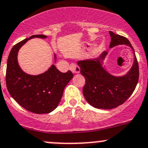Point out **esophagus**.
I'll use <instances>...</instances> for the list:
<instances>
[{"label": "esophagus", "instance_id": "obj_1", "mask_svg": "<svg viewBox=\"0 0 148 148\" xmlns=\"http://www.w3.org/2000/svg\"><path fill=\"white\" fill-rule=\"evenodd\" d=\"M69 69L72 71L74 74H78V73L80 72V67L77 65V64L72 63L69 65Z\"/></svg>", "mask_w": 148, "mask_h": 148}]
</instances>
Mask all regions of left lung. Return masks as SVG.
<instances>
[{
    "label": "left lung",
    "instance_id": "left-lung-1",
    "mask_svg": "<svg viewBox=\"0 0 148 148\" xmlns=\"http://www.w3.org/2000/svg\"><path fill=\"white\" fill-rule=\"evenodd\" d=\"M111 42L110 47L124 44L129 46L134 53L132 67L125 76L114 77L105 70L101 63L108 54L104 51L100 56L93 60L79 61L81 74L86 79L83 93L87 102L92 107L109 110L118 107L131 96L138 82L139 68L134 48L126 37L110 32Z\"/></svg>",
    "mask_w": 148,
    "mask_h": 148
}]
</instances>
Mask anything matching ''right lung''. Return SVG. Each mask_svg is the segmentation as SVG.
<instances>
[{
  "mask_svg": "<svg viewBox=\"0 0 148 148\" xmlns=\"http://www.w3.org/2000/svg\"><path fill=\"white\" fill-rule=\"evenodd\" d=\"M35 37L45 38L47 36L33 35L12 47L8 59L6 86L11 96L22 108L36 114L50 113L58 107L64 88L73 78V74L71 71L61 72L55 65L39 75L24 73L18 64L17 53L27 40Z\"/></svg>",
  "mask_w": 148,
  "mask_h": 148,
  "instance_id": "right-lung-1",
  "label": "right lung"
}]
</instances>
